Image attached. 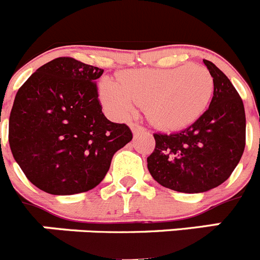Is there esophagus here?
Instances as JSON below:
<instances>
[{"instance_id":"obj_1","label":"esophagus","mask_w":260,"mask_h":260,"mask_svg":"<svg viewBox=\"0 0 260 260\" xmlns=\"http://www.w3.org/2000/svg\"><path fill=\"white\" fill-rule=\"evenodd\" d=\"M132 130H133V133H141V132H146V127H144V126H142V125H139V123H137V122H133L132 125Z\"/></svg>"}]
</instances>
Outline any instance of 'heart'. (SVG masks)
<instances>
[{
	"label": "heart",
	"mask_w": 260,
	"mask_h": 260,
	"mask_svg": "<svg viewBox=\"0 0 260 260\" xmlns=\"http://www.w3.org/2000/svg\"><path fill=\"white\" fill-rule=\"evenodd\" d=\"M213 93L210 71L201 66L138 69L122 73L117 82L102 83L104 104L119 116H128L134 104L146 107L151 122L162 128H181L198 119Z\"/></svg>",
	"instance_id": "b5f03b06"
}]
</instances>
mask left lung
<instances>
[{
	"mask_svg": "<svg viewBox=\"0 0 260 260\" xmlns=\"http://www.w3.org/2000/svg\"><path fill=\"white\" fill-rule=\"evenodd\" d=\"M203 62L213 78L210 107L185 130L153 134L155 150L147 157L153 180L189 194L208 191L228 180L246 144L242 99L219 68Z\"/></svg>",
	"mask_w": 260,
	"mask_h": 260,
	"instance_id": "8db88e82",
	"label": "left lung"
}]
</instances>
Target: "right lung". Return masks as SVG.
<instances>
[{
  "instance_id": "right-lung-1",
  "label": "right lung",
  "mask_w": 260,
  "mask_h": 260,
  "mask_svg": "<svg viewBox=\"0 0 260 260\" xmlns=\"http://www.w3.org/2000/svg\"><path fill=\"white\" fill-rule=\"evenodd\" d=\"M103 69L71 57L39 68L18 89L9 144L28 181L53 195L88 191L104 180L114 153L133 139L126 123L103 113Z\"/></svg>"
}]
</instances>
